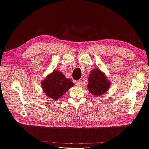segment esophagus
Here are the masks:
<instances>
[{
  "mask_svg": "<svg viewBox=\"0 0 149 149\" xmlns=\"http://www.w3.org/2000/svg\"><path fill=\"white\" fill-rule=\"evenodd\" d=\"M75 84L77 85V86H79V87H80V86H82V80H77V81H76L75 82Z\"/></svg>",
  "mask_w": 149,
  "mask_h": 149,
  "instance_id": "obj_1",
  "label": "esophagus"
}]
</instances>
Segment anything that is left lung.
Here are the masks:
<instances>
[{"mask_svg": "<svg viewBox=\"0 0 149 149\" xmlns=\"http://www.w3.org/2000/svg\"><path fill=\"white\" fill-rule=\"evenodd\" d=\"M88 80V90L93 95L96 97L104 94L111 86V82L107 76L98 68L91 71Z\"/></svg>", "mask_w": 149, "mask_h": 149, "instance_id": "obj_1", "label": "left lung"}]
</instances>
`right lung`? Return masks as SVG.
Listing matches in <instances>:
<instances>
[{
    "label": "right lung",
    "mask_w": 149,
    "mask_h": 149,
    "mask_svg": "<svg viewBox=\"0 0 149 149\" xmlns=\"http://www.w3.org/2000/svg\"><path fill=\"white\" fill-rule=\"evenodd\" d=\"M74 86V83L65 77L62 72L54 70L41 82L44 92L49 98L57 100L61 99L69 88Z\"/></svg>",
    "instance_id": "add662e5"
}]
</instances>
